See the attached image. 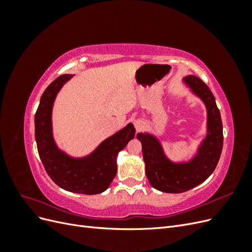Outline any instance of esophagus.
<instances>
[{"label": "esophagus", "instance_id": "obj_1", "mask_svg": "<svg viewBox=\"0 0 252 252\" xmlns=\"http://www.w3.org/2000/svg\"><path fill=\"white\" fill-rule=\"evenodd\" d=\"M133 124H134V128H135L136 131L142 130L143 127H144V122L142 120H135Z\"/></svg>", "mask_w": 252, "mask_h": 252}]
</instances>
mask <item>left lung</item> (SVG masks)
<instances>
[{"mask_svg": "<svg viewBox=\"0 0 252 252\" xmlns=\"http://www.w3.org/2000/svg\"><path fill=\"white\" fill-rule=\"evenodd\" d=\"M185 82L204 101L208 112V133L197 156L189 163L173 164L165 157L155 136L148 133L136 135L142 143L145 170L149 183L159 191L168 193L188 191L207 180L216 169L223 149L222 119L211 90L194 75L186 77Z\"/></svg>", "mask_w": 252, "mask_h": 252, "instance_id": "1", "label": "left lung"}]
</instances>
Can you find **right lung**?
I'll list each match as a JSON object with an SVG mask.
<instances>
[{"label":"right lung","instance_id":"obj_1","mask_svg":"<svg viewBox=\"0 0 252 252\" xmlns=\"http://www.w3.org/2000/svg\"><path fill=\"white\" fill-rule=\"evenodd\" d=\"M71 77L60 75L41 96L34 116L36 147L45 170L58 186L75 193L97 194L105 191L116 177L118 154L134 138L135 129L128 124L84 158H71L60 151L52 138L51 110L59 90Z\"/></svg>","mask_w":252,"mask_h":252}]
</instances>
